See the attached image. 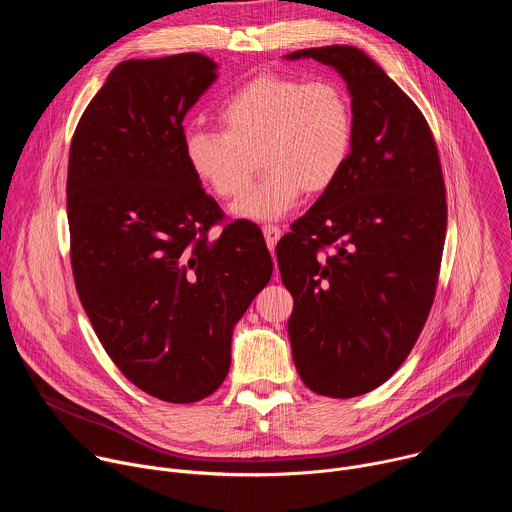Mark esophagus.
Returning a JSON list of instances; mask_svg holds the SVG:
<instances>
[{
  "mask_svg": "<svg viewBox=\"0 0 512 512\" xmlns=\"http://www.w3.org/2000/svg\"><path fill=\"white\" fill-rule=\"evenodd\" d=\"M263 235H265V243L269 249H273L277 245V241L281 239V229L275 225H265L263 227Z\"/></svg>",
  "mask_w": 512,
  "mask_h": 512,
  "instance_id": "1",
  "label": "esophagus"
}]
</instances>
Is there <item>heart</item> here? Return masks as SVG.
<instances>
[{"label": "heart", "mask_w": 512, "mask_h": 512, "mask_svg": "<svg viewBox=\"0 0 512 512\" xmlns=\"http://www.w3.org/2000/svg\"><path fill=\"white\" fill-rule=\"evenodd\" d=\"M218 119L223 131H186V162L221 198L241 196L261 162L267 174L233 206V214L249 221H273L294 208L304 190H328L354 148L350 97L330 79L306 83L263 72L223 103Z\"/></svg>", "instance_id": "obj_1"}]
</instances>
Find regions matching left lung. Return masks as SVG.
Masks as SVG:
<instances>
[{
    "label": "left lung",
    "instance_id": "obj_1",
    "mask_svg": "<svg viewBox=\"0 0 512 512\" xmlns=\"http://www.w3.org/2000/svg\"><path fill=\"white\" fill-rule=\"evenodd\" d=\"M344 79L354 148L338 180L277 243L296 369L314 393L350 399L411 352L440 273L448 206L440 156L417 105L356 46L285 54Z\"/></svg>",
    "mask_w": 512,
    "mask_h": 512
}]
</instances>
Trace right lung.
I'll return each instance as SVG.
<instances>
[{"label": "right lung", "instance_id": "right-lung-1", "mask_svg": "<svg viewBox=\"0 0 512 512\" xmlns=\"http://www.w3.org/2000/svg\"><path fill=\"white\" fill-rule=\"evenodd\" d=\"M204 54L117 64L70 141L66 214L81 304L117 369L168 403L223 385L231 340L273 263L261 231L223 218L184 154L182 121L216 81Z\"/></svg>", "mask_w": 512, "mask_h": 512}]
</instances>
